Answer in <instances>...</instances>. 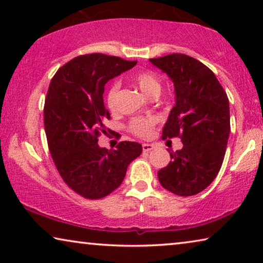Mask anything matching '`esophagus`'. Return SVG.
<instances>
[{"label": "esophagus", "mask_w": 263, "mask_h": 263, "mask_svg": "<svg viewBox=\"0 0 263 263\" xmlns=\"http://www.w3.org/2000/svg\"><path fill=\"white\" fill-rule=\"evenodd\" d=\"M153 145H151V143H142V151L143 152H149V151L153 149Z\"/></svg>", "instance_id": "esophagus-1"}]
</instances>
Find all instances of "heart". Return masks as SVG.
I'll list each match as a JSON object with an SVG mask.
<instances>
[{"label":"heart","instance_id":"heart-1","mask_svg":"<svg viewBox=\"0 0 263 263\" xmlns=\"http://www.w3.org/2000/svg\"><path fill=\"white\" fill-rule=\"evenodd\" d=\"M132 81L135 86H138L143 95L149 97V98H157L160 95L161 84L160 79L157 74L152 71H140V73L133 75ZM118 92H120V84L115 82L111 85L106 95V104L111 111L117 110V98ZM156 118H135L130 123V130L133 134L140 138H147L152 132V128L156 124Z\"/></svg>","mask_w":263,"mask_h":263}]
</instances>
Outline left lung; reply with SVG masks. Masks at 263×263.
Segmentation results:
<instances>
[{"label":"left lung","instance_id":"1","mask_svg":"<svg viewBox=\"0 0 263 263\" xmlns=\"http://www.w3.org/2000/svg\"><path fill=\"white\" fill-rule=\"evenodd\" d=\"M175 86V106L163 128V139L181 138L182 149L158 171L160 184L179 196L207 188L220 170L230 135L226 92L213 71L184 53L151 59Z\"/></svg>","mask_w":263,"mask_h":263}]
</instances>
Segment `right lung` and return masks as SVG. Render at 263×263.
Wrapping results in <instances>:
<instances>
[{"instance_id": "right-lung-1", "label": "right lung", "mask_w": 263, "mask_h": 263, "mask_svg": "<svg viewBox=\"0 0 263 263\" xmlns=\"http://www.w3.org/2000/svg\"><path fill=\"white\" fill-rule=\"evenodd\" d=\"M136 63L103 53L78 56L50 82L44 105L50 153L67 185L86 199H102L117 189L128 165L142 152V146L132 141L120 142L116 149L98 145L110 118L104 86Z\"/></svg>"}]
</instances>
